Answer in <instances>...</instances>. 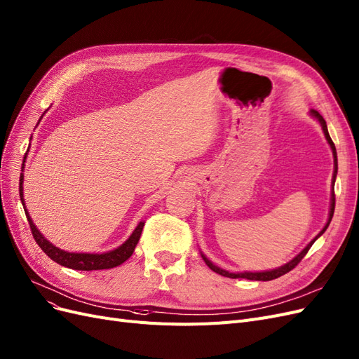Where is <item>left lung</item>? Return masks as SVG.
I'll use <instances>...</instances> for the list:
<instances>
[{
  "instance_id": "1",
  "label": "left lung",
  "mask_w": 359,
  "mask_h": 359,
  "mask_svg": "<svg viewBox=\"0 0 359 359\" xmlns=\"http://www.w3.org/2000/svg\"><path fill=\"white\" fill-rule=\"evenodd\" d=\"M312 113V116H315L318 120H319V123H320V126H323V130H324V133H325V138H327V141H328V144H330V147H331V150H332V154H334V162H336V168H334V175H332V185H334V181H336V175H337V154H336V147H334V142H332V140L330 138V133H328V129H327V123H325V120H324V117L320 116L318 111H315V109H312L311 111ZM334 206H336V194H334V189H332V193H331V209H330V217H328V222L325 224V227L323 229V231H320L318 236L309 243L306 248L295 257L294 259H291L290 263H287L285 266H282V267H279V269H275V270H269V271H243V273H230V271H227V270H222V269H219V267H217L215 264H212L211 262H209V259L202 254V257H203V259H205V263L208 264V267L211 269V270H214L215 273H218V275H221V276H226V278H231V279H238V278H243V279H251V280H271V279H276V278H279V276H282V275H285V273H288L290 270H292L295 266H297L302 259H303V257L307 254V251L311 250V246L313 245V242L320 236V234H323L325 230H327V227L330 226V222H331V218H332V214H334Z\"/></svg>"
}]
</instances>
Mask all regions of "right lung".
I'll return each instance as SVG.
<instances>
[{"label": "right lung", "instance_id": "add662e5", "mask_svg": "<svg viewBox=\"0 0 359 359\" xmlns=\"http://www.w3.org/2000/svg\"><path fill=\"white\" fill-rule=\"evenodd\" d=\"M25 158H27V156H25ZM22 182H23V175H20V180H19V194H20V201L23 203ZM25 214H27L32 236H34L35 242L39 243L40 248L44 251V254L47 257H50L53 262H56L57 264L74 269V270L113 269V267L120 266L121 263H125L126 259L133 254L135 246H137V243L141 238L142 227H144V222L141 221L138 227L135 229L133 233L130 234V238L121 246H118V248H116L114 251H109V252H105V254H77V252H67V251H62V250L56 248L55 245H52L47 239H44L43 234L39 230H36V227L34 226V222H32L31 217L28 215V212L25 211Z\"/></svg>", "mask_w": 359, "mask_h": 359}]
</instances>
